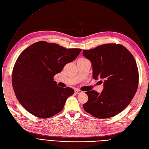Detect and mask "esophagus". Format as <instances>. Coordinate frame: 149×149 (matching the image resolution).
<instances>
[{
	"instance_id": "1",
	"label": "esophagus",
	"mask_w": 149,
	"mask_h": 149,
	"mask_svg": "<svg viewBox=\"0 0 149 149\" xmlns=\"http://www.w3.org/2000/svg\"><path fill=\"white\" fill-rule=\"evenodd\" d=\"M74 92H75V93H76V94H81V93H82L83 91H81V90H80L76 89V90H74Z\"/></svg>"
}]
</instances>
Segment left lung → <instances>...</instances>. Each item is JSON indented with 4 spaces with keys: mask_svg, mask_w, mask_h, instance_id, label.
Listing matches in <instances>:
<instances>
[{
    "mask_svg": "<svg viewBox=\"0 0 149 149\" xmlns=\"http://www.w3.org/2000/svg\"><path fill=\"white\" fill-rule=\"evenodd\" d=\"M83 55L91 61L93 79L104 80L101 93L85 92L88 100L83 104L84 110L97 118L117 115L129 105L138 89L139 73L134 57L125 46L115 43L84 50Z\"/></svg>",
    "mask_w": 149,
    "mask_h": 149,
    "instance_id": "8db88e82",
    "label": "left lung"
}]
</instances>
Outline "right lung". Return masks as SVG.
Instances as JSON below:
<instances>
[{
	"label": "right lung",
	"instance_id": "1",
	"mask_svg": "<svg viewBox=\"0 0 149 149\" xmlns=\"http://www.w3.org/2000/svg\"><path fill=\"white\" fill-rule=\"evenodd\" d=\"M81 49H65L45 41L24 49L17 58L12 84L17 100L31 114L48 118L63 110L74 90L61 88L54 76L74 60Z\"/></svg>",
	"mask_w": 149,
	"mask_h": 149
}]
</instances>
